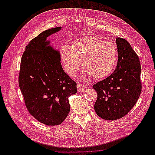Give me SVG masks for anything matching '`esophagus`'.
<instances>
[{
  "label": "esophagus",
  "mask_w": 155,
  "mask_h": 155,
  "mask_svg": "<svg viewBox=\"0 0 155 155\" xmlns=\"http://www.w3.org/2000/svg\"><path fill=\"white\" fill-rule=\"evenodd\" d=\"M77 88L78 91H83L85 89V86L81 83H78L77 85Z\"/></svg>",
  "instance_id": "obj_1"
}]
</instances>
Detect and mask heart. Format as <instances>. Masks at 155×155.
Segmentation results:
<instances>
[{"mask_svg":"<svg viewBox=\"0 0 155 155\" xmlns=\"http://www.w3.org/2000/svg\"><path fill=\"white\" fill-rule=\"evenodd\" d=\"M60 54L68 75L74 76L81 62L86 74L95 80L110 76L118 58V48L113 43L94 36L78 37L74 40L70 47L63 46Z\"/></svg>","mask_w":155,"mask_h":155,"instance_id":"obj_1","label":"heart"}]
</instances>
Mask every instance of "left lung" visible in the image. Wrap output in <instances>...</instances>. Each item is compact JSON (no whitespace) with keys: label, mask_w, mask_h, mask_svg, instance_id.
Masks as SVG:
<instances>
[{"label":"left lung","mask_w":155,"mask_h":155,"mask_svg":"<svg viewBox=\"0 0 155 155\" xmlns=\"http://www.w3.org/2000/svg\"><path fill=\"white\" fill-rule=\"evenodd\" d=\"M116 41L118 51L116 68L110 76L92 85L97 94L94 110L98 116L107 120L127 114L142 91L138 55L125 39L118 37Z\"/></svg>","instance_id":"obj_1"}]
</instances>
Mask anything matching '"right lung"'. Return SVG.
<instances>
[{"mask_svg": "<svg viewBox=\"0 0 155 155\" xmlns=\"http://www.w3.org/2000/svg\"><path fill=\"white\" fill-rule=\"evenodd\" d=\"M61 29L59 26L45 30L30 42L22 56L18 76L28 110L47 125L63 122L70 110L68 97L77 92L76 83L62 68L60 53L46 40Z\"/></svg>", "mask_w": 155, "mask_h": 155, "instance_id": "right-lung-1", "label": "right lung"}]
</instances>
